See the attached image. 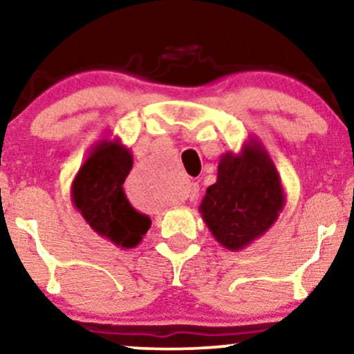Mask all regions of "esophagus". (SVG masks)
Returning a JSON list of instances; mask_svg holds the SVG:
<instances>
[{
  "instance_id": "esophagus-1",
  "label": "esophagus",
  "mask_w": 354,
  "mask_h": 354,
  "mask_svg": "<svg viewBox=\"0 0 354 354\" xmlns=\"http://www.w3.org/2000/svg\"><path fill=\"white\" fill-rule=\"evenodd\" d=\"M199 191V186L196 185V183H191L189 186H187V198H196V194H198Z\"/></svg>"
}]
</instances>
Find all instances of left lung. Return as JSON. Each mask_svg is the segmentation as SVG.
Returning a JSON list of instances; mask_svg holds the SVG:
<instances>
[{"label": "left lung", "mask_w": 354, "mask_h": 354, "mask_svg": "<svg viewBox=\"0 0 354 354\" xmlns=\"http://www.w3.org/2000/svg\"><path fill=\"white\" fill-rule=\"evenodd\" d=\"M284 204L276 165L265 145L250 137L240 153L221 156L217 181L205 189L199 212L223 248L240 252L271 229Z\"/></svg>", "instance_id": "8db88e82"}]
</instances>
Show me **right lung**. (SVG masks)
<instances>
[{
    "label": "right lung",
    "mask_w": 354,
    "mask_h": 354,
    "mask_svg": "<svg viewBox=\"0 0 354 354\" xmlns=\"http://www.w3.org/2000/svg\"><path fill=\"white\" fill-rule=\"evenodd\" d=\"M132 153L119 138H101L91 147L71 183V201L84 222L119 248H136L151 221L125 198L122 185L132 168Z\"/></svg>",
    "instance_id": "obj_1"
}]
</instances>
